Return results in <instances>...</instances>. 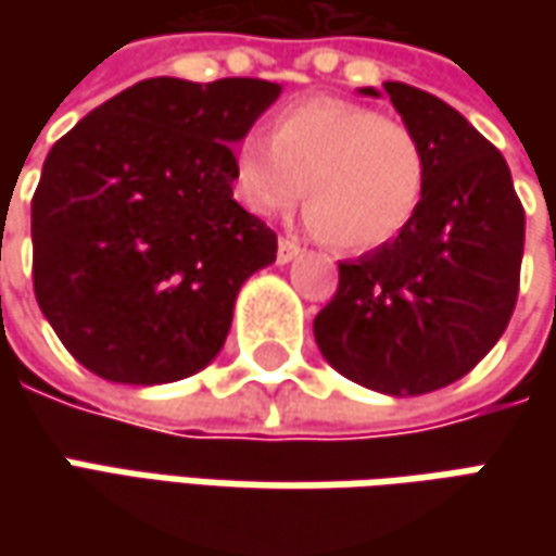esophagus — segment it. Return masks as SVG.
Wrapping results in <instances>:
<instances>
[{
    "instance_id": "esophagus-1",
    "label": "esophagus",
    "mask_w": 556,
    "mask_h": 556,
    "mask_svg": "<svg viewBox=\"0 0 556 556\" xmlns=\"http://www.w3.org/2000/svg\"><path fill=\"white\" fill-rule=\"evenodd\" d=\"M300 256V244L293 241V238H281L278 241V263H290V260H296Z\"/></svg>"
}]
</instances>
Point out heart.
<instances>
[{
  "label": "heart",
  "instance_id": "heart-1",
  "mask_svg": "<svg viewBox=\"0 0 556 556\" xmlns=\"http://www.w3.org/2000/svg\"><path fill=\"white\" fill-rule=\"evenodd\" d=\"M427 148L408 123L343 98H306L271 119V141L235 151L238 198L278 216L306 185L309 225L337 250L365 253L415 223L427 191Z\"/></svg>",
  "mask_w": 556,
  "mask_h": 556
}]
</instances>
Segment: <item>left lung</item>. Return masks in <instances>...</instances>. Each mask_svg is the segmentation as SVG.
Wrapping results in <instances>:
<instances>
[{
    "label": "left lung",
    "instance_id": "8db88e82",
    "mask_svg": "<svg viewBox=\"0 0 556 556\" xmlns=\"http://www.w3.org/2000/svg\"><path fill=\"white\" fill-rule=\"evenodd\" d=\"M383 92L427 148L424 203L395 241L340 263L312 331L343 377L420 395L473 371L498 343L520 293L526 213L502 151L455 108L405 83Z\"/></svg>",
    "mask_w": 556,
    "mask_h": 556
}]
</instances>
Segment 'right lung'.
<instances>
[{
	"label": "right lung",
	"mask_w": 556,
	"mask_h": 556,
	"mask_svg": "<svg viewBox=\"0 0 556 556\" xmlns=\"http://www.w3.org/2000/svg\"><path fill=\"white\" fill-rule=\"evenodd\" d=\"M281 86L141 79L54 141L33 194V293L79 365L173 383L223 350L278 235L231 198L235 151Z\"/></svg>",
	"instance_id": "obj_1"
}]
</instances>
